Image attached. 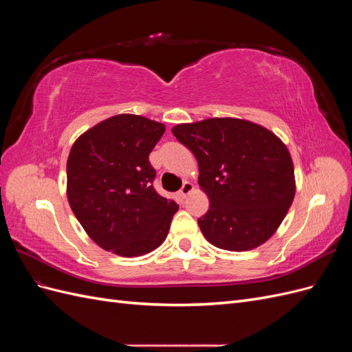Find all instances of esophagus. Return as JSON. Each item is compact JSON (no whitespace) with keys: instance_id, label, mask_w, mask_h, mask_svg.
I'll use <instances>...</instances> for the list:
<instances>
[{"instance_id":"34e87169","label":"esophagus","mask_w":352,"mask_h":352,"mask_svg":"<svg viewBox=\"0 0 352 352\" xmlns=\"http://www.w3.org/2000/svg\"><path fill=\"white\" fill-rule=\"evenodd\" d=\"M192 190H194V185L190 184V182H185L184 186H182V189L179 190V195L182 197V198H186L190 192H192Z\"/></svg>"}]
</instances>
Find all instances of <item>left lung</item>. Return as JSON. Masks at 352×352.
I'll return each mask as SVG.
<instances>
[{"instance_id": "1", "label": "left lung", "mask_w": 352, "mask_h": 352, "mask_svg": "<svg viewBox=\"0 0 352 352\" xmlns=\"http://www.w3.org/2000/svg\"><path fill=\"white\" fill-rule=\"evenodd\" d=\"M172 133L198 162L210 201L198 225L220 250L250 251L273 236L295 197L292 157L267 127L236 117L176 124Z\"/></svg>"}]
</instances>
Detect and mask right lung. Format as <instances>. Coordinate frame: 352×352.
<instances>
[{
	"instance_id": "add662e5",
	"label": "right lung",
	"mask_w": 352,
	"mask_h": 352,
	"mask_svg": "<svg viewBox=\"0 0 352 352\" xmlns=\"http://www.w3.org/2000/svg\"><path fill=\"white\" fill-rule=\"evenodd\" d=\"M166 131L136 114L109 117L74 144L67 158V199L88 236L105 251L140 257L167 236L179 210L155 192L148 162Z\"/></svg>"
}]
</instances>
